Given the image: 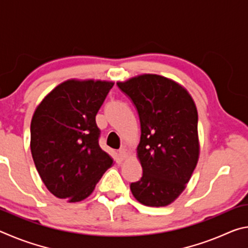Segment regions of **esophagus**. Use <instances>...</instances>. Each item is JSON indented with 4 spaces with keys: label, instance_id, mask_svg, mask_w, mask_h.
<instances>
[{
    "label": "esophagus",
    "instance_id": "1",
    "mask_svg": "<svg viewBox=\"0 0 248 248\" xmlns=\"http://www.w3.org/2000/svg\"><path fill=\"white\" fill-rule=\"evenodd\" d=\"M119 155H120V157L123 158V159H125L127 158L128 156H129V152H128V150L125 149V148H121L120 150H119Z\"/></svg>",
    "mask_w": 248,
    "mask_h": 248
}]
</instances>
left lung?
<instances>
[{
	"instance_id": "1",
	"label": "left lung",
	"mask_w": 248,
	"mask_h": 248,
	"mask_svg": "<svg viewBox=\"0 0 248 248\" xmlns=\"http://www.w3.org/2000/svg\"><path fill=\"white\" fill-rule=\"evenodd\" d=\"M136 105L141 124L137 156L143 170L130 185L134 198L148 207H165L178 198L199 159L198 111L179 83L157 74L118 82Z\"/></svg>"
}]
</instances>
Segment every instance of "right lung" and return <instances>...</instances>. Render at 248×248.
Instances as JSON below:
<instances>
[{
	"mask_svg": "<svg viewBox=\"0 0 248 248\" xmlns=\"http://www.w3.org/2000/svg\"><path fill=\"white\" fill-rule=\"evenodd\" d=\"M114 82L71 78L50 92L33 112L31 151L53 196L78 202L94 191L114 159L98 144L95 117Z\"/></svg>",
	"mask_w": 248,
	"mask_h": 248,
	"instance_id": "right-lung-1",
	"label": "right lung"
}]
</instances>
